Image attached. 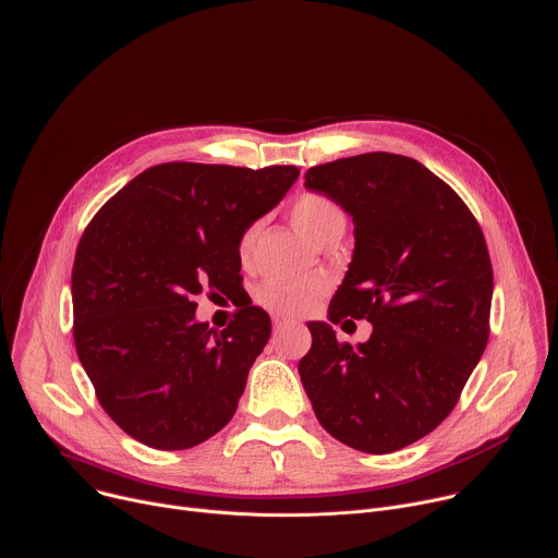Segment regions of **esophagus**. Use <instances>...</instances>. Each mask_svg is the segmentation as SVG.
I'll use <instances>...</instances> for the list:
<instances>
[{
    "label": "esophagus",
    "instance_id": "34e87169",
    "mask_svg": "<svg viewBox=\"0 0 558 558\" xmlns=\"http://www.w3.org/2000/svg\"><path fill=\"white\" fill-rule=\"evenodd\" d=\"M287 325H291L287 318H274V329L276 331H280V329H284Z\"/></svg>",
    "mask_w": 558,
    "mask_h": 558
}]
</instances>
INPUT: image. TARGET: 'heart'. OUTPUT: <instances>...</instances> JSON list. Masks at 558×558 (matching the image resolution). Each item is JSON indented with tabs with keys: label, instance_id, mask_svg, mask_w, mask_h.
<instances>
[{
	"label": "heart",
	"instance_id": "1",
	"mask_svg": "<svg viewBox=\"0 0 558 558\" xmlns=\"http://www.w3.org/2000/svg\"><path fill=\"white\" fill-rule=\"evenodd\" d=\"M291 220L293 225L312 238L314 242H323L325 238L344 231L347 216L340 205L327 195L320 193H302L291 207ZM258 238V227L253 225L248 227L242 238H240V258L246 263L253 253V246H256ZM327 282L325 278H307V280H295V282H269L260 291V302L263 305L278 314V316H302L307 314L316 302L325 295Z\"/></svg>",
	"mask_w": 558,
	"mask_h": 558
}]
</instances>
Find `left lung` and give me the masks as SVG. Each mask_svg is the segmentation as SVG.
Returning a JSON list of instances; mask_svg holds the SVG:
<instances>
[{"mask_svg": "<svg viewBox=\"0 0 558 558\" xmlns=\"http://www.w3.org/2000/svg\"><path fill=\"white\" fill-rule=\"evenodd\" d=\"M305 186L342 207L356 242L329 323H307L302 387L333 438L398 451L447 418L485 351L494 276L483 231L451 186L404 156L318 165ZM347 317L373 323L367 343L335 340L330 325Z\"/></svg>", "mask_w": 558, "mask_h": 558, "instance_id": "8db88e82", "label": "left lung"}]
</instances>
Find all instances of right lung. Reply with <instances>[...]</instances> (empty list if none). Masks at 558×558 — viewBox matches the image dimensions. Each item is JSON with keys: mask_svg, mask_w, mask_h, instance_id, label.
Returning a JSON list of instances; mask_svg holds the SVG:
<instances>
[{"mask_svg": "<svg viewBox=\"0 0 558 558\" xmlns=\"http://www.w3.org/2000/svg\"><path fill=\"white\" fill-rule=\"evenodd\" d=\"M295 167H150L86 227L73 265L75 349L105 412L154 449H189L235 414L271 318L246 305L222 331L195 318L205 289L240 291V238Z\"/></svg>", "mask_w": 558, "mask_h": 558, "instance_id": "add662e5", "label": "right lung"}]
</instances>
